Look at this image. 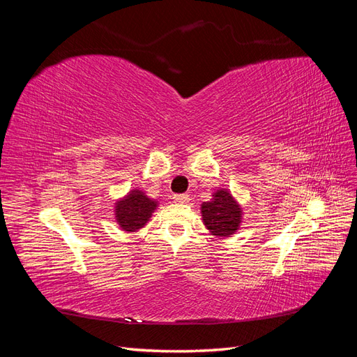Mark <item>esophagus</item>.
Masks as SVG:
<instances>
[{
  "label": "esophagus",
  "instance_id": "esophagus-1",
  "mask_svg": "<svg viewBox=\"0 0 357 357\" xmlns=\"http://www.w3.org/2000/svg\"><path fill=\"white\" fill-rule=\"evenodd\" d=\"M172 199H174V202L185 204V202H188L190 198H189V195H186V193H176V195L172 197Z\"/></svg>",
  "mask_w": 357,
  "mask_h": 357
}]
</instances>
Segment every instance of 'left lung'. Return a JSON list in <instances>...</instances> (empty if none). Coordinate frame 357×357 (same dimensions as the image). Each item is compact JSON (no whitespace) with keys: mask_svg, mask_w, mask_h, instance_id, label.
I'll use <instances>...</instances> for the list:
<instances>
[{"mask_svg":"<svg viewBox=\"0 0 357 357\" xmlns=\"http://www.w3.org/2000/svg\"><path fill=\"white\" fill-rule=\"evenodd\" d=\"M202 222L211 235L225 238L240 228L243 210L228 189H219L213 193V199L201 205Z\"/></svg>","mask_w":357,"mask_h":357,"instance_id":"obj_1","label":"left lung"}]
</instances>
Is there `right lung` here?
<instances>
[{
	"label": "right lung",
	"mask_w": 357,
	"mask_h": 357,
	"mask_svg": "<svg viewBox=\"0 0 357 357\" xmlns=\"http://www.w3.org/2000/svg\"><path fill=\"white\" fill-rule=\"evenodd\" d=\"M158 207V202L149 198L143 190L134 189L128 192L122 199L116 202L114 215L116 222L126 232L142 229L150 220Z\"/></svg>",
	"instance_id": "right-lung-1"
}]
</instances>
